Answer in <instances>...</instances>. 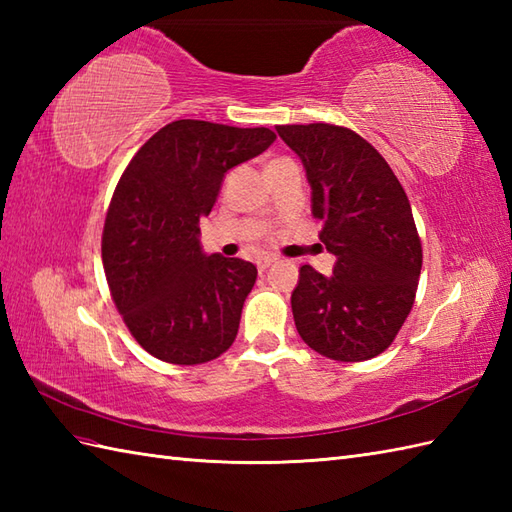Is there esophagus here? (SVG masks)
<instances>
[{
    "instance_id": "obj_1",
    "label": "esophagus",
    "mask_w": 512,
    "mask_h": 512,
    "mask_svg": "<svg viewBox=\"0 0 512 512\" xmlns=\"http://www.w3.org/2000/svg\"><path fill=\"white\" fill-rule=\"evenodd\" d=\"M273 262H275V257H259V259H257V268H259V270H266Z\"/></svg>"
}]
</instances>
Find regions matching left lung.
<instances>
[{
  "instance_id": "1",
  "label": "left lung",
  "mask_w": 512,
  "mask_h": 512,
  "mask_svg": "<svg viewBox=\"0 0 512 512\" xmlns=\"http://www.w3.org/2000/svg\"><path fill=\"white\" fill-rule=\"evenodd\" d=\"M306 167L332 277L301 266L292 290L297 332L314 352L358 363L394 343L416 299L422 244L411 204L387 160L341 125H277Z\"/></svg>"
}]
</instances>
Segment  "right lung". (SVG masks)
<instances>
[{
  "label": "right lung",
  "mask_w": 512,
  "mask_h": 512,
  "mask_svg": "<svg viewBox=\"0 0 512 512\" xmlns=\"http://www.w3.org/2000/svg\"><path fill=\"white\" fill-rule=\"evenodd\" d=\"M268 127L182 118L165 125L129 160L103 226V268L134 339L173 365H200L233 345L257 268L202 253L224 173L266 151Z\"/></svg>",
  "instance_id": "add662e5"
}]
</instances>
